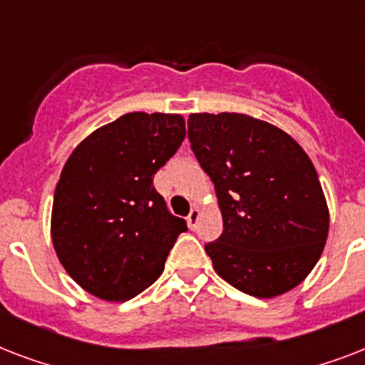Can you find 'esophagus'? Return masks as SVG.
<instances>
[{
  "mask_svg": "<svg viewBox=\"0 0 365 365\" xmlns=\"http://www.w3.org/2000/svg\"><path fill=\"white\" fill-rule=\"evenodd\" d=\"M199 217H200V210L197 208V206H193L191 208V212H189V216H187V225L191 229L197 227V223H199Z\"/></svg>",
  "mask_w": 365,
  "mask_h": 365,
  "instance_id": "34e87169",
  "label": "esophagus"
}]
</instances>
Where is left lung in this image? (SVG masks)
I'll return each mask as SVG.
<instances>
[{"instance_id": "obj_1", "label": "left lung", "mask_w": 365, "mask_h": 365, "mask_svg": "<svg viewBox=\"0 0 365 365\" xmlns=\"http://www.w3.org/2000/svg\"><path fill=\"white\" fill-rule=\"evenodd\" d=\"M187 126L223 217L220 239L205 246L216 272L263 299L295 288L320 259L329 231L309 155L278 126L244 113H191Z\"/></svg>"}]
</instances>
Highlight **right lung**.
Masks as SVG:
<instances>
[{
    "label": "right lung",
    "mask_w": 365,
    "mask_h": 365,
    "mask_svg": "<svg viewBox=\"0 0 365 365\" xmlns=\"http://www.w3.org/2000/svg\"><path fill=\"white\" fill-rule=\"evenodd\" d=\"M183 138L182 115L134 111L96 128L66 160L51 237L66 272L88 294L126 301L160 277L187 225L168 212L153 176Z\"/></svg>",
    "instance_id": "obj_1"
}]
</instances>
